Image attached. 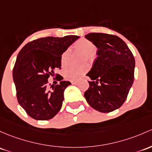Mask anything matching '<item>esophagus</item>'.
Wrapping results in <instances>:
<instances>
[{"label": "esophagus", "instance_id": "34e87169", "mask_svg": "<svg viewBox=\"0 0 152 152\" xmlns=\"http://www.w3.org/2000/svg\"><path fill=\"white\" fill-rule=\"evenodd\" d=\"M76 83H77V81H71V84H76Z\"/></svg>", "mask_w": 152, "mask_h": 152}]
</instances>
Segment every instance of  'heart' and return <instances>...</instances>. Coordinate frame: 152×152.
Returning <instances> with one entry per match:
<instances>
[{
    "label": "heart",
    "mask_w": 152,
    "mask_h": 152,
    "mask_svg": "<svg viewBox=\"0 0 152 152\" xmlns=\"http://www.w3.org/2000/svg\"><path fill=\"white\" fill-rule=\"evenodd\" d=\"M73 49L76 51L82 52L85 55L87 59H90L92 57V54L96 50L95 45L92 42L86 38H81L79 41H76L73 45ZM70 52L69 50L65 51L63 52V55L60 57V62L63 67L66 66L68 65V57H69ZM87 71V67H70L64 71V76L66 79L71 81H77L80 79L83 76V75Z\"/></svg>",
    "instance_id": "b5f03b06"
}]
</instances>
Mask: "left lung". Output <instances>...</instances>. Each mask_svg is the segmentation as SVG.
Here are the masks:
<instances>
[{
    "label": "left lung",
    "mask_w": 152,
    "mask_h": 152,
    "mask_svg": "<svg viewBox=\"0 0 152 152\" xmlns=\"http://www.w3.org/2000/svg\"><path fill=\"white\" fill-rule=\"evenodd\" d=\"M85 38L97 48V57L87 74L92 81L84 97L94 109L111 112L122 106L133 84L135 58L118 36L92 33Z\"/></svg>",
    "instance_id": "1"
}]
</instances>
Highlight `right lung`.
<instances>
[{
  "instance_id": "right-lung-1",
  "label": "right lung",
  "mask_w": 152,
  "mask_h": 152,
  "mask_svg": "<svg viewBox=\"0 0 152 152\" xmlns=\"http://www.w3.org/2000/svg\"><path fill=\"white\" fill-rule=\"evenodd\" d=\"M79 36L46 37L28 43L19 52L13 69V79L19 103L36 120L53 118L61 108L64 91L71 83L62 81L48 87V79L61 68L60 57Z\"/></svg>"
}]
</instances>
